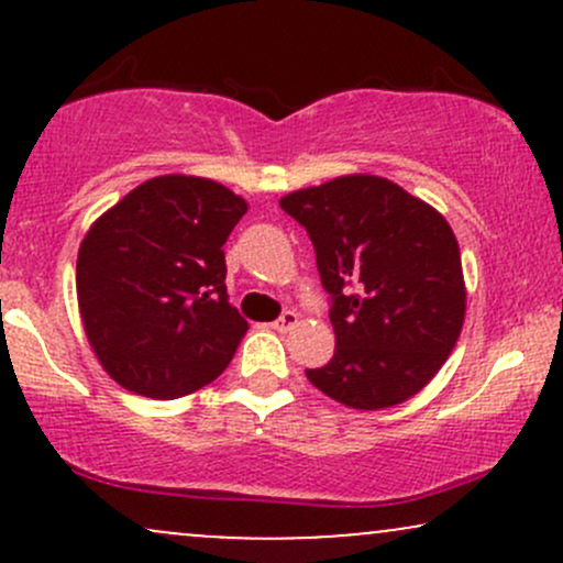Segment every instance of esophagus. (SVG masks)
<instances>
[{"label":"esophagus","instance_id":"1","mask_svg":"<svg viewBox=\"0 0 563 563\" xmlns=\"http://www.w3.org/2000/svg\"><path fill=\"white\" fill-rule=\"evenodd\" d=\"M296 325H299V314H296V312H290V309H286V312H283L280 318H277V320L273 322V328H275V331H280V333H286V331H294Z\"/></svg>","mask_w":563,"mask_h":563}]
</instances>
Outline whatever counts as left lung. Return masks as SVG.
I'll list each match as a JSON object with an SVG mask.
<instances>
[{"label": "left lung", "instance_id": "obj_1", "mask_svg": "<svg viewBox=\"0 0 563 563\" xmlns=\"http://www.w3.org/2000/svg\"><path fill=\"white\" fill-rule=\"evenodd\" d=\"M331 294L333 360L309 384L352 410L402 405L437 376L466 320L455 232L434 206L376 174L288 192Z\"/></svg>", "mask_w": 563, "mask_h": 563}]
</instances>
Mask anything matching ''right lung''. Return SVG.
Returning a JSON list of instances; mask_svg holds the SVG:
<instances>
[{"instance_id":"right-lung-1","label":"right lung","mask_w":563,"mask_h":563,"mask_svg":"<svg viewBox=\"0 0 563 563\" xmlns=\"http://www.w3.org/2000/svg\"><path fill=\"white\" fill-rule=\"evenodd\" d=\"M249 203L206 177L126 192L79 245L76 296L95 357L124 389L177 399L222 376L249 331L228 301L222 245Z\"/></svg>"}]
</instances>
